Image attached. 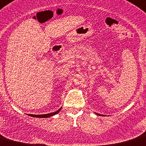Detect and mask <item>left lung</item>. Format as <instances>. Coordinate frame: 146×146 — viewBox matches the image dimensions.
<instances>
[{
	"label": "left lung",
	"mask_w": 146,
	"mask_h": 146,
	"mask_svg": "<svg viewBox=\"0 0 146 146\" xmlns=\"http://www.w3.org/2000/svg\"><path fill=\"white\" fill-rule=\"evenodd\" d=\"M96 113V115H100V116H102L103 115H100V114H99V113Z\"/></svg>",
	"instance_id": "1"
}]
</instances>
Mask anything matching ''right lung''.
<instances>
[{
	"mask_svg": "<svg viewBox=\"0 0 146 146\" xmlns=\"http://www.w3.org/2000/svg\"><path fill=\"white\" fill-rule=\"evenodd\" d=\"M61 108L62 107H61L60 108H59V110H56V112H54V113H47V114H43V115H33V114H27L28 115L31 116V117H40V118H47V117H51V116H53L54 115H56L57 113H59V111H60Z\"/></svg>",
	"mask_w": 146,
	"mask_h": 146,
	"instance_id": "right-lung-1",
	"label": "right lung"
}]
</instances>
